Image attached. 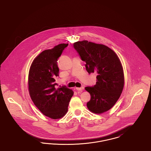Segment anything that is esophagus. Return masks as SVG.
Here are the masks:
<instances>
[{
    "label": "esophagus",
    "instance_id": "esophagus-1",
    "mask_svg": "<svg viewBox=\"0 0 151 151\" xmlns=\"http://www.w3.org/2000/svg\"><path fill=\"white\" fill-rule=\"evenodd\" d=\"M84 89V88L83 86H81V87H80V88H79V87H76V90L80 91H82Z\"/></svg>",
    "mask_w": 151,
    "mask_h": 151
}]
</instances>
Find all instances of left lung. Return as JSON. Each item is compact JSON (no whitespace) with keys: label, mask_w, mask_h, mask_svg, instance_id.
I'll use <instances>...</instances> for the list:
<instances>
[{"label":"left lung","mask_w":151,"mask_h":151,"mask_svg":"<svg viewBox=\"0 0 151 151\" xmlns=\"http://www.w3.org/2000/svg\"><path fill=\"white\" fill-rule=\"evenodd\" d=\"M73 47L86 62L87 72L97 74L96 85L85 88L91 96L87 108L95 114L103 113L122 93L124 78L121 61L114 51L102 44L85 40L75 42Z\"/></svg>","instance_id":"left-lung-1"}]
</instances>
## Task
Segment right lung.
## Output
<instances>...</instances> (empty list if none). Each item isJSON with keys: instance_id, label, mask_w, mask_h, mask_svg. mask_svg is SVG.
Segmentation results:
<instances>
[{"instance_id": "right-lung-1", "label": "right lung", "mask_w": 151, "mask_h": 151, "mask_svg": "<svg viewBox=\"0 0 151 151\" xmlns=\"http://www.w3.org/2000/svg\"><path fill=\"white\" fill-rule=\"evenodd\" d=\"M67 44L62 43L44 50L33 61L29 70V92L33 103L45 115L53 119L62 118L73 92L65 86L55 88L59 76L58 59Z\"/></svg>"}]
</instances>
